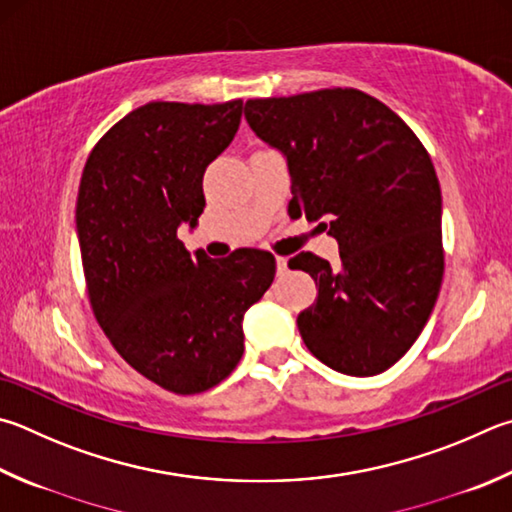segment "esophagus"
<instances>
[{
    "mask_svg": "<svg viewBox=\"0 0 512 512\" xmlns=\"http://www.w3.org/2000/svg\"><path fill=\"white\" fill-rule=\"evenodd\" d=\"M275 264H277V275H284L286 273V259L275 257Z\"/></svg>",
    "mask_w": 512,
    "mask_h": 512,
    "instance_id": "1",
    "label": "esophagus"
}]
</instances>
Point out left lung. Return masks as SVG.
Wrapping results in <instances>:
<instances>
[{"label":"left lung","mask_w":512,"mask_h":512,"mask_svg":"<svg viewBox=\"0 0 512 512\" xmlns=\"http://www.w3.org/2000/svg\"><path fill=\"white\" fill-rule=\"evenodd\" d=\"M253 132L282 152L288 215L327 219L340 266L300 253L318 297L297 315L304 345L347 376L383 374L401 360L443 280L441 188L430 154L383 102L358 89L248 100Z\"/></svg>","instance_id":"1"}]
</instances>
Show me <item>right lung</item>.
Instances as JSON below:
<instances>
[{
  "instance_id": "1",
  "label": "right lung",
  "mask_w": 512,
  "mask_h": 512,
  "mask_svg": "<svg viewBox=\"0 0 512 512\" xmlns=\"http://www.w3.org/2000/svg\"><path fill=\"white\" fill-rule=\"evenodd\" d=\"M244 102H147L91 150L76 230L91 309L138 374L174 394L230 376L244 353V313L275 277V257L241 248L190 255L176 232L197 228L203 172L232 143Z\"/></svg>"
}]
</instances>
